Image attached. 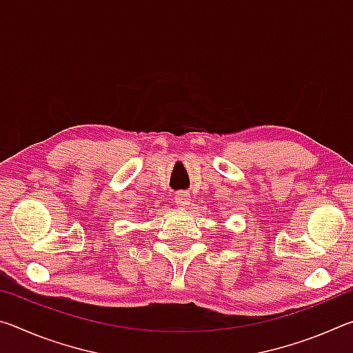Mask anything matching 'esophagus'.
<instances>
[{
  "label": "esophagus",
  "mask_w": 353,
  "mask_h": 353,
  "mask_svg": "<svg viewBox=\"0 0 353 353\" xmlns=\"http://www.w3.org/2000/svg\"><path fill=\"white\" fill-rule=\"evenodd\" d=\"M190 201H191V198H190L188 191H177V193L174 194V202H176V204H177L179 207H181V208L188 207Z\"/></svg>",
  "instance_id": "34e87169"
}]
</instances>
